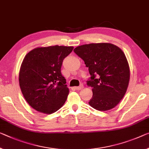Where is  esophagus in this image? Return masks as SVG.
I'll return each instance as SVG.
<instances>
[{"label":"esophagus","mask_w":149,"mask_h":149,"mask_svg":"<svg viewBox=\"0 0 149 149\" xmlns=\"http://www.w3.org/2000/svg\"><path fill=\"white\" fill-rule=\"evenodd\" d=\"M83 87H84L83 85H82V84H81V85H80L79 86H75L74 88L76 89V90H79H79H81L82 88H83Z\"/></svg>","instance_id":"esophagus-1"}]
</instances>
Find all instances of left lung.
<instances>
[{
    "mask_svg": "<svg viewBox=\"0 0 149 149\" xmlns=\"http://www.w3.org/2000/svg\"><path fill=\"white\" fill-rule=\"evenodd\" d=\"M74 52L84 61L91 76L87 81L93 91L89 105L100 111L115 107L124 97L130 80L124 52L117 46L106 42L79 46Z\"/></svg>",
    "mask_w": 149,
    "mask_h": 149,
    "instance_id": "left-lung-1",
    "label": "left lung"
}]
</instances>
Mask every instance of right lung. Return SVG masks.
Returning <instances> with one entry per match:
<instances>
[{
	"instance_id": "add662e5",
	"label": "right lung",
	"mask_w": 149,
	"mask_h": 149,
	"mask_svg": "<svg viewBox=\"0 0 149 149\" xmlns=\"http://www.w3.org/2000/svg\"><path fill=\"white\" fill-rule=\"evenodd\" d=\"M73 47H37L24 56L19 72V85L25 100L32 108L45 114L61 109L69 89L61 74L63 61Z\"/></svg>"
}]
</instances>
